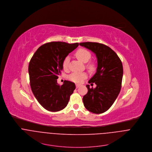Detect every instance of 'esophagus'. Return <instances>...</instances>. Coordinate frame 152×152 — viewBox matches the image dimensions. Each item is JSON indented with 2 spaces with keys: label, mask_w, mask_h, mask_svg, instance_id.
I'll list each match as a JSON object with an SVG mask.
<instances>
[{
  "label": "esophagus",
  "mask_w": 152,
  "mask_h": 152,
  "mask_svg": "<svg viewBox=\"0 0 152 152\" xmlns=\"http://www.w3.org/2000/svg\"><path fill=\"white\" fill-rule=\"evenodd\" d=\"M80 84H76V88H79V87H80Z\"/></svg>",
  "instance_id": "1"
}]
</instances>
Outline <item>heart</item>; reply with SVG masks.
Returning a JSON list of instances; mask_svg holds the SVG:
<instances>
[{"mask_svg": "<svg viewBox=\"0 0 152 152\" xmlns=\"http://www.w3.org/2000/svg\"><path fill=\"white\" fill-rule=\"evenodd\" d=\"M76 57L80 60L83 63H87L89 61L91 58V53L87 50L84 48L78 49L75 53ZM69 62V57H66L62 64V66L64 69H66L68 66ZM90 69H93L94 68V65L93 64H90L87 65ZM87 74L86 72H73L69 76V79L75 83H81L84 79L86 78Z\"/></svg>", "mask_w": 152, "mask_h": 152, "instance_id": "heart-1", "label": "heart"}]
</instances>
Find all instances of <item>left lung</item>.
I'll return each instance as SVG.
<instances>
[{
	"label": "left lung",
	"mask_w": 152,
	"mask_h": 152,
	"mask_svg": "<svg viewBox=\"0 0 152 152\" xmlns=\"http://www.w3.org/2000/svg\"><path fill=\"white\" fill-rule=\"evenodd\" d=\"M80 45L92 51L97 58L96 72L88 83L96 85L90 88L83 96L85 108L95 114L107 111L117 98L122 85L123 66L117 54L109 47L98 42H81Z\"/></svg>",
	"instance_id": "8db88e82"
}]
</instances>
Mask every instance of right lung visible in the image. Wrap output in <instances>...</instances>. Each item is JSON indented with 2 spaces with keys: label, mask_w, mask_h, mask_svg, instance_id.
I'll return each mask as SVG.
<instances>
[{
  "label": "right lung",
  "mask_w": 152,
  "mask_h": 152,
  "mask_svg": "<svg viewBox=\"0 0 152 152\" xmlns=\"http://www.w3.org/2000/svg\"><path fill=\"white\" fill-rule=\"evenodd\" d=\"M78 46V43L51 42L41 45L28 65L32 92L45 110L56 112L65 108L75 89L74 83L65 80L60 86L57 79L63 69L64 58Z\"/></svg>",
  "instance_id": "obj_1"
}]
</instances>
